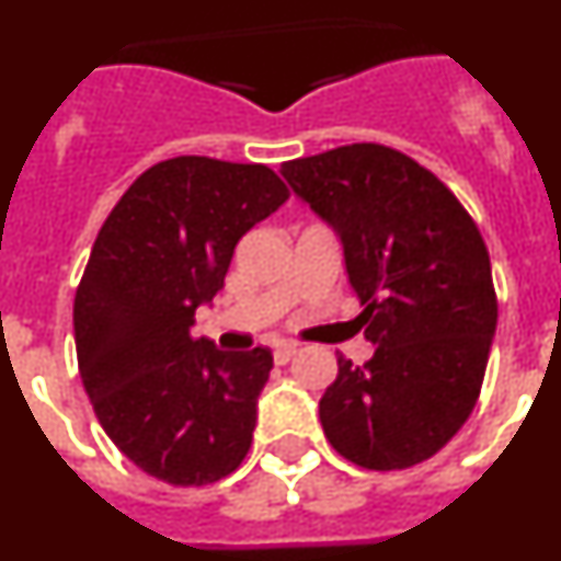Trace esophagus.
Returning <instances> with one entry per match:
<instances>
[{
  "label": "esophagus",
  "mask_w": 561,
  "mask_h": 561,
  "mask_svg": "<svg viewBox=\"0 0 561 561\" xmlns=\"http://www.w3.org/2000/svg\"><path fill=\"white\" fill-rule=\"evenodd\" d=\"M295 354H297V345H291V342H280V345H275V351H272V356H275V365H286V362H289Z\"/></svg>",
  "instance_id": "esophagus-1"
}]
</instances>
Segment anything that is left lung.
<instances>
[{
	"label": "left lung",
	"instance_id": "obj_1",
	"mask_svg": "<svg viewBox=\"0 0 561 561\" xmlns=\"http://www.w3.org/2000/svg\"><path fill=\"white\" fill-rule=\"evenodd\" d=\"M280 173L340 238L376 345L365 365L336 356L325 438L376 472L433 458L472 413L497 329L480 230L435 173L388 146H340Z\"/></svg>",
	"mask_w": 561,
	"mask_h": 561
}]
</instances>
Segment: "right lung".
I'll use <instances>...</instances> for the list:
<instances>
[{
	"mask_svg": "<svg viewBox=\"0 0 561 561\" xmlns=\"http://www.w3.org/2000/svg\"><path fill=\"white\" fill-rule=\"evenodd\" d=\"M289 199L266 165L176 157L137 176L98 232L76 291L83 388L114 447L171 485L216 483L252 444L266 348L191 336L247 230Z\"/></svg>",
	"mask_w": 561,
	"mask_h": 561,
	"instance_id": "add662e5",
	"label": "right lung"
}]
</instances>
